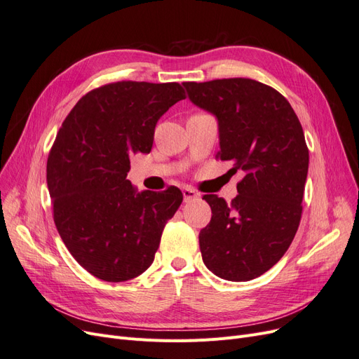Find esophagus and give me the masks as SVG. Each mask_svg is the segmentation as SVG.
Instances as JSON below:
<instances>
[{"instance_id": "obj_1", "label": "esophagus", "mask_w": 359, "mask_h": 359, "mask_svg": "<svg viewBox=\"0 0 359 359\" xmlns=\"http://www.w3.org/2000/svg\"><path fill=\"white\" fill-rule=\"evenodd\" d=\"M182 196H184V201L189 202V201L196 199V198L199 196V194H198L196 190H193L191 187H184V189H182Z\"/></svg>"}]
</instances>
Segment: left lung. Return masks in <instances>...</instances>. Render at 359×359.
Wrapping results in <instances>:
<instances>
[{
  "label": "left lung",
  "instance_id": "8db88e82",
  "mask_svg": "<svg viewBox=\"0 0 359 359\" xmlns=\"http://www.w3.org/2000/svg\"><path fill=\"white\" fill-rule=\"evenodd\" d=\"M182 85L215 116L220 158L244 172L232 203L203 196L212 217L199 233L202 260L220 278L253 280L283 257L298 231L309 172L301 123L283 95L253 79Z\"/></svg>",
  "mask_w": 359,
  "mask_h": 359
}]
</instances>
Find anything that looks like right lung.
Masks as SVG:
<instances>
[{"instance_id": "1", "label": "right lung", "mask_w": 359, "mask_h": 359, "mask_svg": "<svg viewBox=\"0 0 359 359\" xmlns=\"http://www.w3.org/2000/svg\"><path fill=\"white\" fill-rule=\"evenodd\" d=\"M186 99L177 82L123 81L90 91L64 119L46 168L53 220L94 277L132 280L153 264L163 227L182 202L177 187L137 191L130 156L148 154L158 119Z\"/></svg>"}]
</instances>
